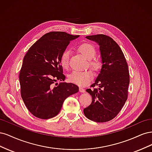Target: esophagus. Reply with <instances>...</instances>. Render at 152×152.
Instances as JSON below:
<instances>
[{
	"mask_svg": "<svg viewBox=\"0 0 152 152\" xmlns=\"http://www.w3.org/2000/svg\"><path fill=\"white\" fill-rule=\"evenodd\" d=\"M79 91L80 93H85L86 90L84 88H82V87H79Z\"/></svg>",
	"mask_w": 152,
	"mask_h": 152,
	"instance_id": "esophagus-1",
	"label": "esophagus"
}]
</instances>
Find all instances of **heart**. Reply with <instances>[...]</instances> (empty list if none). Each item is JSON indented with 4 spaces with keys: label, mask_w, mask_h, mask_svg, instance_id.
Instances as JSON below:
<instances>
[{
    "label": "heart",
    "mask_w": 152,
    "mask_h": 152,
    "mask_svg": "<svg viewBox=\"0 0 152 152\" xmlns=\"http://www.w3.org/2000/svg\"><path fill=\"white\" fill-rule=\"evenodd\" d=\"M78 49L82 54L89 59V65L94 71L97 72L99 70L102 63L99 59L94 58L96 55V48L94 45L90 42H82L79 46ZM70 56V51L66 49L61 53L59 63L64 69H68L69 66V59ZM93 72L91 70L73 71L68 75V80L72 83L80 86H86L93 79Z\"/></svg>",
    "instance_id": "b5f03b06"
}]
</instances>
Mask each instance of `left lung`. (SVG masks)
<instances>
[{
	"mask_svg": "<svg viewBox=\"0 0 152 152\" xmlns=\"http://www.w3.org/2000/svg\"><path fill=\"white\" fill-rule=\"evenodd\" d=\"M99 45L102 68L93 89L86 91L92 96V102L84 109L85 116L96 122L112 120L120 112L128 96L130 82L128 65L121 48L110 37L104 34L87 36ZM98 85V88H94Z\"/></svg>",
	"mask_w": 152,
	"mask_h": 152,
	"instance_id": "1",
	"label": "left lung"
}]
</instances>
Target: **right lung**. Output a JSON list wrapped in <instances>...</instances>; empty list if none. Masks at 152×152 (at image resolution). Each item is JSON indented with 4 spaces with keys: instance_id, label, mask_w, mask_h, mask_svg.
<instances>
[{
    "instance_id": "obj_1",
    "label": "right lung",
    "mask_w": 152,
    "mask_h": 152,
    "mask_svg": "<svg viewBox=\"0 0 152 152\" xmlns=\"http://www.w3.org/2000/svg\"><path fill=\"white\" fill-rule=\"evenodd\" d=\"M79 36L50 31L26 52L19 76L21 96L35 117L48 119L56 116L66 98L79 91V87L73 83L54 85L56 80H65L59 58L70 40Z\"/></svg>"
}]
</instances>
